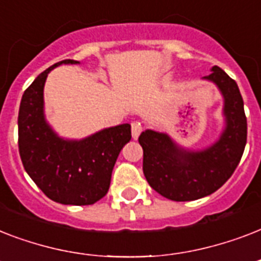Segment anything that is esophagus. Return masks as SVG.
Masks as SVG:
<instances>
[{
  "instance_id": "obj_1",
  "label": "esophagus",
  "mask_w": 261,
  "mask_h": 261,
  "mask_svg": "<svg viewBox=\"0 0 261 261\" xmlns=\"http://www.w3.org/2000/svg\"><path fill=\"white\" fill-rule=\"evenodd\" d=\"M141 130H142V126H141V123L138 120H135V122L131 123V131H133V138H138L139 134H141Z\"/></svg>"
}]
</instances>
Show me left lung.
<instances>
[{
    "mask_svg": "<svg viewBox=\"0 0 261 261\" xmlns=\"http://www.w3.org/2000/svg\"><path fill=\"white\" fill-rule=\"evenodd\" d=\"M204 77L222 92L226 126L217 142L203 151H187L176 146L167 134L143 131V173L154 191L176 202L204 198L230 178L247 145V116L240 89L218 66Z\"/></svg>",
    "mask_w": 261,
    "mask_h": 261,
    "instance_id": "1",
    "label": "left lung"
}]
</instances>
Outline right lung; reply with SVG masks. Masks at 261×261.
Here are the masks:
<instances>
[{
	"mask_svg": "<svg viewBox=\"0 0 261 261\" xmlns=\"http://www.w3.org/2000/svg\"><path fill=\"white\" fill-rule=\"evenodd\" d=\"M65 59L40 73L22 94L18 110V151L22 165L47 198L62 204L87 206L106 196L130 124L111 127L83 141L59 138L44 120L43 88L47 74Z\"/></svg>",
	"mask_w": 261,
	"mask_h": 261,
	"instance_id": "right-lung-1",
	"label": "right lung"
}]
</instances>
